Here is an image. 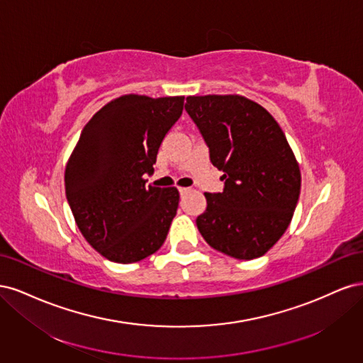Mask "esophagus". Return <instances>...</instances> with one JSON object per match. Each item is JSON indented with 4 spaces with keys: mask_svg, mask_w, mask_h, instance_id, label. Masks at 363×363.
<instances>
[{
    "mask_svg": "<svg viewBox=\"0 0 363 363\" xmlns=\"http://www.w3.org/2000/svg\"><path fill=\"white\" fill-rule=\"evenodd\" d=\"M179 191H180V194L183 195V194H186V192H189V188H179Z\"/></svg>",
    "mask_w": 363,
    "mask_h": 363,
    "instance_id": "esophagus-1",
    "label": "esophagus"
}]
</instances>
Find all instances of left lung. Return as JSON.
I'll return each instance as SVG.
<instances>
[{
    "mask_svg": "<svg viewBox=\"0 0 363 363\" xmlns=\"http://www.w3.org/2000/svg\"><path fill=\"white\" fill-rule=\"evenodd\" d=\"M184 108L225 180L223 192L204 194L196 227L227 256H263L286 232L301 189L286 136L265 107L242 95L188 96Z\"/></svg>",
    "mask_w": 363,
    "mask_h": 363,
    "instance_id": "obj_1",
    "label": "left lung"
}]
</instances>
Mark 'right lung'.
I'll use <instances>...</instances> for the list:
<instances>
[{"instance_id": "right-lung-1", "label": "right lung", "mask_w": 363, "mask_h": 363, "mask_svg": "<svg viewBox=\"0 0 363 363\" xmlns=\"http://www.w3.org/2000/svg\"><path fill=\"white\" fill-rule=\"evenodd\" d=\"M184 96L128 94L101 107L82 131L65 169L77 227L94 250L116 263L156 252L177 213V188L145 184Z\"/></svg>"}]
</instances>
